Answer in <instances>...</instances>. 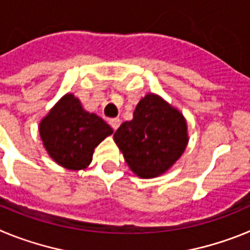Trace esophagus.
Returning a JSON list of instances; mask_svg holds the SVG:
<instances>
[{"label":"esophagus","mask_w":250,"mask_h":250,"mask_svg":"<svg viewBox=\"0 0 250 250\" xmlns=\"http://www.w3.org/2000/svg\"><path fill=\"white\" fill-rule=\"evenodd\" d=\"M109 124H110V126H111L112 129L116 130L119 126H120L121 121H120V119H111V120L109 121Z\"/></svg>","instance_id":"esophagus-1"}]
</instances>
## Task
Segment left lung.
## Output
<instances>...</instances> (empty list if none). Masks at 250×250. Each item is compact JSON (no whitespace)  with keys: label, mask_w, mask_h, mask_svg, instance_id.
I'll return each mask as SVG.
<instances>
[{"label":"left lung","mask_w":250,"mask_h":250,"mask_svg":"<svg viewBox=\"0 0 250 250\" xmlns=\"http://www.w3.org/2000/svg\"><path fill=\"white\" fill-rule=\"evenodd\" d=\"M114 140L136 175L154 178L165 173L184 152L187 121L163 99L149 94L138 104L132 120L115 131Z\"/></svg>","instance_id":"left-lung-1"}]
</instances>
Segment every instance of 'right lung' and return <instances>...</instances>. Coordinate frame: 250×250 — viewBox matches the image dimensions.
<instances>
[{
  "label": "right lung",
  "mask_w": 250,
  "mask_h": 250,
  "mask_svg": "<svg viewBox=\"0 0 250 250\" xmlns=\"http://www.w3.org/2000/svg\"><path fill=\"white\" fill-rule=\"evenodd\" d=\"M110 134L111 127L86 112L71 94L63 96L40 124V135L50 156L70 170L87 167L95 147Z\"/></svg>",
  "instance_id": "right-lung-1"
}]
</instances>
